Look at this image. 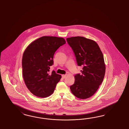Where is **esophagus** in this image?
I'll return each mask as SVG.
<instances>
[{
  "mask_svg": "<svg viewBox=\"0 0 129 129\" xmlns=\"http://www.w3.org/2000/svg\"><path fill=\"white\" fill-rule=\"evenodd\" d=\"M66 75H62V78H66Z\"/></svg>",
  "mask_w": 129,
  "mask_h": 129,
  "instance_id": "34e87169",
  "label": "esophagus"
}]
</instances>
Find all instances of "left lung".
<instances>
[{"instance_id": "obj_1", "label": "left lung", "mask_w": 129, "mask_h": 129, "mask_svg": "<svg viewBox=\"0 0 129 129\" xmlns=\"http://www.w3.org/2000/svg\"><path fill=\"white\" fill-rule=\"evenodd\" d=\"M74 53L81 74L75 76L74 84L70 86L72 94L80 99L90 98L98 90L105 77L106 66L101 51L94 41L84 37L67 38Z\"/></svg>"}]
</instances>
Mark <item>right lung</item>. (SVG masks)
I'll use <instances>...</instances> for the list:
<instances>
[{"label": "right lung", "instance_id": "add662e5", "mask_svg": "<svg viewBox=\"0 0 129 129\" xmlns=\"http://www.w3.org/2000/svg\"><path fill=\"white\" fill-rule=\"evenodd\" d=\"M66 43L63 38L43 36L32 42L23 52L22 72L28 89L40 98L52 94L61 76L54 70L50 71L53 64V56L59 47Z\"/></svg>", "mask_w": 129, "mask_h": 129}]
</instances>
